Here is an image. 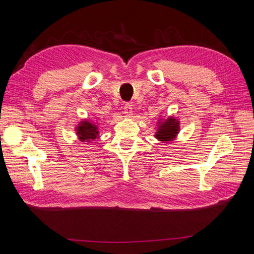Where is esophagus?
<instances>
[{
  "mask_svg": "<svg viewBox=\"0 0 254 254\" xmlns=\"http://www.w3.org/2000/svg\"><path fill=\"white\" fill-rule=\"evenodd\" d=\"M132 105L131 104H126L124 105V107H123V112H124V115H126L127 117H130L131 115H132Z\"/></svg>",
  "mask_w": 254,
  "mask_h": 254,
  "instance_id": "1",
  "label": "esophagus"
}]
</instances>
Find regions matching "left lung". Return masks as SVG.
<instances>
[{
	"label": "left lung",
	"instance_id": "obj_1",
	"mask_svg": "<svg viewBox=\"0 0 254 254\" xmlns=\"http://www.w3.org/2000/svg\"><path fill=\"white\" fill-rule=\"evenodd\" d=\"M158 130L155 134V137L159 141L168 142L176 138L178 132H179V121L175 118H168L164 122H158Z\"/></svg>",
	"mask_w": 254,
	"mask_h": 254
}]
</instances>
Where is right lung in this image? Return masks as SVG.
<instances>
[{
  "label": "right lung",
  "mask_w": 254,
  "mask_h": 254,
  "mask_svg": "<svg viewBox=\"0 0 254 254\" xmlns=\"http://www.w3.org/2000/svg\"><path fill=\"white\" fill-rule=\"evenodd\" d=\"M77 136L82 142L90 141V139H96L98 136V127L95 123H91L89 121H82L77 127H76Z\"/></svg>",
  "instance_id": "1"
}]
</instances>
